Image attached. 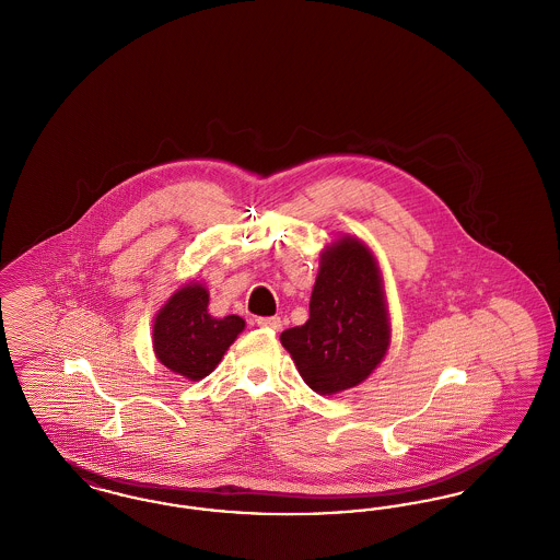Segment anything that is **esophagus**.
Segmentation results:
<instances>
[{
  "mask_svg": "<svg viewBox=\"0 0 560 560\" xmlns=\"http://www.w3.org/2000/svg\"><path fill=\"white\" fill-rule=\"evenodd\" d=\"M258 325H260V327H265V329H272V331H279L283 323H281V319H279V317H260V319H258Z\"/></svg>",
  "mask_w": 560,
  "mask_h": 560,
  "instance_id": "34e87169",
  "label": "esophagus"
}]
</instances>
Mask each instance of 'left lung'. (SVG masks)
Listing matches in <instances>:
<instances>
[{
	"label": "left lung",
	"instance_id": "8db88e82",
	"mask_svg": "<svg viewBox=\"0 0 560 560\" xmlns=\"http://www.w3.org/2000/svg\"><path fill=\"white\" fill-rule=\"evenodd\" d=\"M298 373L317 395L365 382L390 347V315L372 249L352 235L323 247L311 317L281 334Z\"/></svg>",
	"mask_w": 560,
	"mask_h": 560
}]
</instances>
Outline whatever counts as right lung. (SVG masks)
Masks as SVG:
<instances>
[{
  "label": "right lung",
  "mask_w": 560,
  "mask_h": 560,
  "mask_svg": "<svg viewBox=\"0 0 560 560\" xmlns=\"http://www.w3.org/2000/svg\"><path fill=\"white\" fill-rule=\"evenodd\" d=\"M208 304V288L188 281L170 295L153 319L155 357L170 372L190 382L210 375L245 329V320L237 315L212 317Z\"/></svg>",
  "instance_id": "obj_1"
}]
</instances>
